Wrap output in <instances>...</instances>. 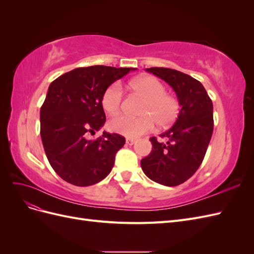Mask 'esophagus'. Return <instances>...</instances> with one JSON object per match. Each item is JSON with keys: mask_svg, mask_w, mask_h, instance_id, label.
<instances>
[{"mask_svg": "<svg viewBox=\"0 0 254 254\" xmlns=\"http://www.w3.org/2000/svg\"><path fill=\"white\" fill-rule=\"evenodd\" d=\"M135 143V139H132V137H127L126 139V144L127 145H133Z\"/></svg>", "mask_w": 254, "mask_h": 254, "instance_id": "34e87169", "label": "esophagus"}]
</instances>
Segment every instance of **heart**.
<instances>
[{"label":"heart","mask_w":254,"mask_h":254,"mask_svg":"<svg viewBox=\"0 0 254 254\" xmlns=\"http://www.w3.org/2000/svg\"><path fill=\"white\" fill-rule=\"evenodd\" d=\"M136 94L145 98L141 117L117 115L109 122L114 132L128 137H136L151 131L156 124L167 127L175 122L179 113V102L175 96L166 93L164 84L153 76H140L129 83ZM123 102V89L114 82L106 89L102 97V105L109 114L118 113Z\"/></svg>","instance_id":"1"}]
</instances>
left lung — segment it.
Masks as SVG:
<instances>
[{
    "mask_svg": "<svg viewBox=\"0 0 254 254\" xmlns=\"http://www.w3.org/2000/svg\"><path fill=\"white\" fill-rule=\"evenodd\" d=\"M146 71L167 82L178 97L180 111L174 125L160 134L167 142L150 137L152 150L141 160L144 174L165 187H176L193 176L202 163L211 141L213 104L200 81L168 67Z\"/></svg>",
    "mask_w": 254,
    "mask_h": 254,
    "instance_id": "8db88e82",
    "label": "left lung"
}]
</instances>
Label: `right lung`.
<instances>
[{
  "mask_svg": "<svg viewBox=\"0 0 254 254\" xmlns=\"http://www.w3.org/2000/svg\"><path fill=\"white\" fill-rule=\"evenodd\" d=\"M131 70L135 68L77 67L50 84L40 110V134L51 166L64 181L89 187L111 172L125 137L106 131L96 140L87 136L106 122L102 105L106 89Z\"/></svg>",
  "mask_w": 254,
  "mask_h": 254,
  "instance_id": "obj_1",
  "label": "right lung"
}]
</instances>
